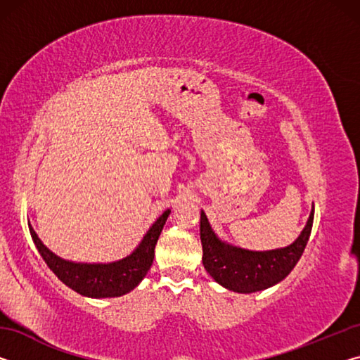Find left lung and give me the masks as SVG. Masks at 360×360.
<instances>
[{"label": "left lung", "mask_w": 360, "mask_h": 360, "mask_svg": "<svg viewBox=\"0 0 360 360\" xmlns=\"http://www.w3.org/2000/svg\"><path fill=\"white\" fill-rule=\"evenodd\" d=\"M314 206L300 236L290 246L275 251L254 252L225 245L217 238L202 210L200 238L203 246V265L216 281L240 294L271 288L294 270L311 235Z\"/></svg>", "instance_id": "left-lung-1"}]
</instances>
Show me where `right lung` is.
<instances>
[{
    "label": "right lung",
    "mask_w": 360,
    "mask_h": 360,
    "mask_svg": "<svg viewBox=\"0 0 360 360\" xmlns=\"http://www.w3.org/2000/svg\"><path fill=\"white\" fill-rule=\"evenodd\" d=\"M169 212L172 211L167 210L157 219L143 241L139 243V246L129 257L112 262V264H75V262L60 259L58 255L51 252L42 245L32 225L28 227L41 257L63 284L85 297H119L135 289L146 276V273L149 271L152 262H154L157 240Z\"/></svg>",
    "instance_id": "add662e5"
}]
</instances>
